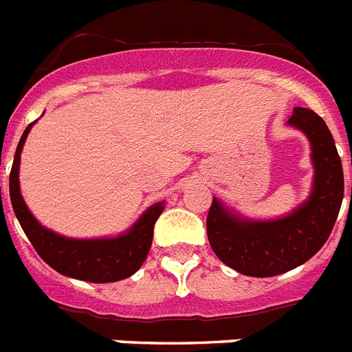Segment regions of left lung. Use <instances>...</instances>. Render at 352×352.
<instances>
[{
    "mask_svg": "<svg viewBox=\"0 0 352 352\" xmlns=\"http://www.w3.org/2000/svg\"><path fill=\"white\" fill-rule=\"evenodd\" d=\"M287 124L311 141L315 186L309 201L278 221L233 217L213 199L206 228L215 255L248 276L282 275L316 255L329 239L344 199V170L324 119L309 108H295Z\"/></svg>",
    "mask_w": 352,
    "mask_h": 352,
    "instance_id": "1",
    "label": "left lung"
}]
</instances>
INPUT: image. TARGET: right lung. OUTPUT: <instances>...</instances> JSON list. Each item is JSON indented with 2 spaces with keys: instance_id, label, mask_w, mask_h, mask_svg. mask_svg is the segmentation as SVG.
I'll return each mask as SVG.
<instances>
[{
  "instance_id": "1",
  "label": "right lung",
  "mask_w": 352,
  "mask_h": 352,
  "mask_svg": "<svg viewBox=\"0 0 352 352\" xmlns=\"http://www.w3.org/2000/svg\"><path fill=\"white\" fill-rule=\"evenodd\" d=\"M32 124L34 122H30L27 130L23 131L18 148H16L8 188H10V202H12L14 213L18 217L30 244L37 251V255L57 273L94 282V284L117 282V280L131 276L146 260L151 241H153V226L164 210V202H157L151 206L130 231L116 239L76 241V239L56 235L54 231L43 228L28 211L19 191V159H21L25 139Z\"/></svg>"
}]
</instances>
